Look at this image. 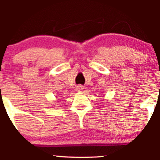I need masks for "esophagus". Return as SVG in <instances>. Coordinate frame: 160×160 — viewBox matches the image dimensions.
Here are the masks:
<instances>
[{
	"label": "esophagus",
	"instance_id": "obj_1",
	"mask_svg": "<svg viewBox=\"0 0 160 160\" xmlns=\"http://www.w3.org/2000/svg\"><path fill=\"white\" fill-rule=\"evenodd\" d=\"M76 89H77V91L80 92L81 90H82V89H83V86H81V85H78V86H77Z\"/></svg>",
	"mask_w": 160,
	"mask_h": 160
}]
</instances>
